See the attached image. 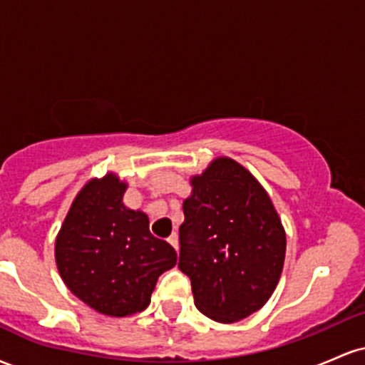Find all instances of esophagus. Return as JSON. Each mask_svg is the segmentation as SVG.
Segmentation results:
<instances>
[{
	"mask_svg": "<svg viewBox=\"0 0 365 365\" xmlns=\"http://www.w3.org/2000/svg\"><path fill=\"white\" fill-rule=\"evenodd\" d=\"M168 244L178 250V235H177V233H171V235L168 237Z\"/></svg>",
	"mask_w": 365,
	"mask_h": 365,
	"instance_id": "esophagus-1",
	"label": "esophagus"
}]
</instances>
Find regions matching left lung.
Returning <instances> with one entry per match:
<instances>
[{
	"mask_svg": "<svg viewBox=\"0 0 365 365\" xmlns=\"http://www.w3.org/2000/svg\"><path fill=\"white\" fill-rule=\"evenodd\" d=\"M190 185L178 267L204 316L225 324L245 319L269 300L282 276V220L257 178L232 158L212 159Z\"/></svg>",
	"mask_w": 365,
	"mask_h": 365,
	"instance_id": "1",
	"label": "left lung"
}]
</instances>
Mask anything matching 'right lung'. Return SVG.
I'll list each match as a JSON object with an SVG mask.
<instances>
[{
	"label": "right lung",
	"instance_id": "1",
	"mask_svg": "<svg viewBox=\"0 0 365 365\" xmlns=\"http://www.w3.org/2000/svg\"><path fill=\"white\" fill-rule=\"evenodd\" d=\"M127 187L113 171L91 178L75 195L54 242L66 288L110 317L144 311L159 276L177 264L173 247L149 232L148 215L123 204Z\"/></svg>",
	"mask_w": 365,
	"mask_h": 365
}]
</instances>
